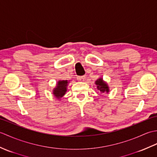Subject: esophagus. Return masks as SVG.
<instances>
[{"mask_svg": "<svg viewBox=\"0 0 157 157\" xmlns=\"http://www.w3.org/2000/svg\"><path fill=\"white\" fill-rule=\"evenodd\" d=\"M77 79H78V80L79 82H84L86 78L85 76H78V78H77Z\"/></svg>", "mask_w": 157, "mask_h": 157, "instance_id": "obj_1", "label": "esophagus"}]
</instances>
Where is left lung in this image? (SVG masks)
<instances>
[{"instance_id":"8db88e82","label":"left lung","mask_w":157,"mask_h":157,"mask_svg":"<svg viewBox=\"0 0 157 157\" xmlns=\"http://www.w3.org/2000/svg\"><path fill=\"white\" fill-rule=\"evenodd\" d=\"M95 84L97 90H98V92H101V94H105V93L107 94V93L109 92L110 90L109 85L105 81L103 80L102 78H99L96 79L95 82Z\"/></svg>"}]
</instances>
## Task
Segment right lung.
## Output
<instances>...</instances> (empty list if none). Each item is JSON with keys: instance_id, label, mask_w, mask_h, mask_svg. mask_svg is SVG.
<instances>
[{"instance_id": "add662e5", "label": "right lung", "mask_w": 157, "mask_h": 157, "mask_svg": "<svg viewBox=\"0 0 157 157\" xmlns=\"http://www.w3.org/2000/svg\"><path fill=\"white\" fill-rule=\"evenodd\" d=\"M69 84V81L67 80H59L57 82L55 88L53 89L52 93L55 98L58 100H61L66 94L67 90V86Z\"/></svg>"}]
</instances>
